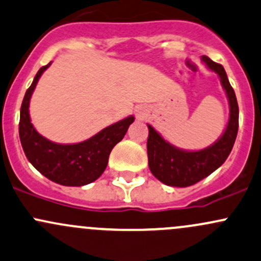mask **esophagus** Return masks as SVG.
I'll use <instances>...</instances> for the list:
<instances>
[{
    "label": "esophagus",
    "instance_id": "34e87169",
    "mask_svg": "<svg viewBox=\"0 0 261 261\" xmlns=\"http://www.w3.org/2000/svg\"><path fill=\"white\" fill-rule=\"evenodd\" d=\"M138 116H139V117H141V114H138Z\"/></svg>",
    "mask_w": 261,
    "mask_h": 261
}]
</instances>
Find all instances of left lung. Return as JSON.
<instances>
[{
	"mask_svg": "<svg viewBox=\"0 0 261 261\" xmlns=\"http://www.w3.org/2000/svg\"><path fill=\"white\" fill-rule=\"evenodd\" d=\"M211 71L220 77L230 106V116L223 136L214 145L200 151H185L175 147L161 138L160 134L149 127L147 158L152 175L169 186L186 188L209 176L225 163L234 146L239 128V106L234 89L227 80L226 72L220 64H216L207 56L201 57Z\"/></svg>",
	"mask_w": 261,
	"mask_h": 261,
	"instance_id": "left-lung-1",
	"label": "left lung"
}]
</instances>
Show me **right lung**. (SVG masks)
Wrapping results in <instances>:
<instances>
[{"mask_svg":"<svg viewBox=\"0 0 261 261\" xmlns=\"http://www.w3.org/2000/svg\"><path fill=\"white\" fill-rule=\"evenodd\" d=\"M50 64L38 70L22 101L18 125L22 149L35 169L54 182L65 186L87 185L98 179L105 171L110 152L123 139L135 117L128 116L112 123L79 144H56L41 136L31 123L29 106L38 79Z\"/></svg>","mask_w":261,"mask_h":261,"instance_id":"obj_1","label":"right lung"}]
</instances>
